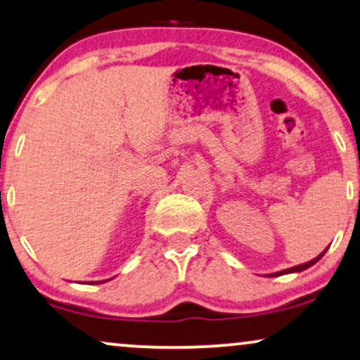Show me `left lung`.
Listing matches in <instances>:
<instances>
[{
  "instance_id": "left-lung-1",
  "label": "left lung",
  "mask_w": 360,
  "mask_h": 360,
  "mask_svg": "<svg viewBox=\"0 0 360 360\" xmlns=\"http://www.w3.org/2000/svg\"><path fill=\"white\" fill-rule=\"evenodd\" d=\"M328 250H324L323 253L321 255H317L314 259H311V261H307V263H302V264H297V266H292V268H289V269H283V271H278V273H273V274H269V276H281V274H289V273H301V271H304V269H307V268H311L312 264H316L317 261H319L321 258H323L324 256V253Z\"/></svg>"
}]
</instances>
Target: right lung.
<instances>
[{"mask_svg":"<svg viewBox=\"0 0 360 360\" xmlns=\"http://www.w3.org/2000/svg\"><path fill=\"white\" fill-rule=\"evenodd\" d=\"M105 281H109V279H105ZM105 281H101V283H105ZM89 284H97V281H91Z\"/></svg>","mask_w":360,"mask_h":360,"instance_id":"1","label":"right lung"}]
</instances>
